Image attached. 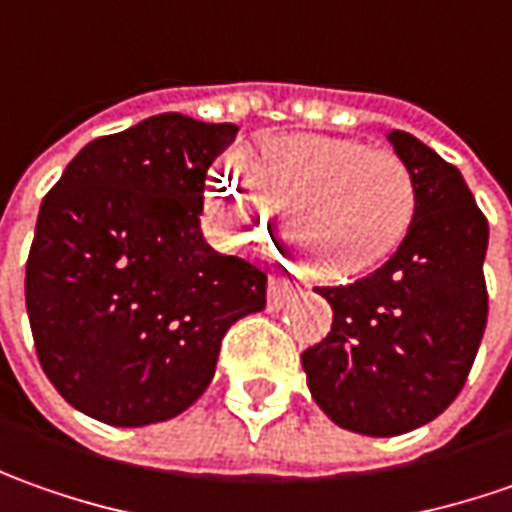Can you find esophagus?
Here are the masks:
<instances>
[{"label":"esophagus","mask_w":512,"mask_h":512,"mask_svg":"<svg viewBox=\"0 0 512 512\" xmlns=\"http://www.w3.org/2000/svg\"><path fill=\"white\" fill-rule=\"evenodd\" d=\"M291 283L283 277H269V286H266V306L269 311H280L286 306V294H289Z\"/></svg>","instance_id":"1"}]
</instances>
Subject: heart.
Returning a JSON list of instances; mask_svg holds the SVG:
<instances>
[{
  "label": "heart",
  "mask_w": 512,
  "mask_h": 512,
  "mask_svg": "<svg viewBox=\"0 0 512 512\" xmlns=\"http://www.w3.org/2000/svg\"><path fill=\"white\" fill-rule=\"evenodd\" d=\"M289 206L294 240L314 272L357 277L408 238L416 186L405 161L354 138L272 135L229 158L209 184V209L238 243L266 238Z\"/></svg>",
  "instance_id": "heart-1"
}]
</instances>
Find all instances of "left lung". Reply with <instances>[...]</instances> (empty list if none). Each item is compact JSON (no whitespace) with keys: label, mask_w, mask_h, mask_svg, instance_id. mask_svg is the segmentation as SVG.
<instances>
[{"label":"left lung","mask_w":512,"mask_h":512,"mask_svg":"<svg viewBox=\"0 0 512 512\" xmlns=\"http://www.w3.org/2000/svg\"><path fill=\"white\" fill-rule=\"evenodd\" d=\"M385 138L416 186L408 238L388 263L348 286L320 289L334 323L303 351L309 391L345 431L399 436L459 397L487 326L485 215L462 172L419 138Z\"/></svg>","instance_id":"left-lung-1"}]
</instances>
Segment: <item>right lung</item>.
<instances>
[{"label": "right lung", "mask_w": 512, "mask_h": 512, "mask_svg": "<svg viewBox=\"0 0 512 512\" xmlns=\"http://www.w3.org/2000/svg\"><path fill=\"white\" fill-rule=\"evenodd\" d=\"M238 135L181 113L90 141L39 209L25 303L47 379L115 428L184 414L266 274L201 232L203 184Z\"/></svg>", "instance_id": "add662e5"}]
</instances>
